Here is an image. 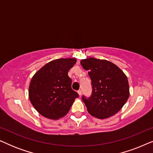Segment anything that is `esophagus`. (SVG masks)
<instances>
[{
  "instance_id": "obj_1",
  "label": "esophagus",
  "mask_w": 153,
  "mask_h": 153,
  "mask_svg": "<svg viewBox=\"0 0 153 153\" xmlns=\"http://www.w3.org/2000/svg\"><path fill=\"white\" fill-rule=\"evenodd\" d=\"M77 93H78V94H79V96H81V94H82V91H81V89H79L78 91H77Z\"/></svg>"
}]
</instances>
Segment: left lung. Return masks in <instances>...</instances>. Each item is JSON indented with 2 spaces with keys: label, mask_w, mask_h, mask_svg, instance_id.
<instances>
[{
  "label": "left lung",
  "mask_w": 153,
  "mask_h": 153,
  "mask_svg": "<svg viewBox=\"0 0 153 153\" xmlns=\"http://www.w3.org/2000/svg\"><path fill=\"white\" fill-rule=\"evenodd\" d=\"M88 71L92 94L82 96L88 113L95 118H107L120 111L129 96V83L125 73L111 62L89 58L81 60Z\"/></svg>",
  "instance_id": "1"
}]
</instances>
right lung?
Wrapping results in <instances>:
<instances>
[{
  "instance_id": "1",
  "label": "right lung",
  "mask_w": 153,
  "mask_h": 153,
  "mask_svg": "<svg viewBox=\"0 0 153 153\" xmlns=\"http://www.w3.org/2000/svg\"><path fill=\"white\" fill-rule=\"evenodd\" d=\"M75 58H60L48 62L35 73L29 85V99L45 118L58 120L70 111L78 93L72 89L68 72Z\"/></svg>"
}]
</instances>
